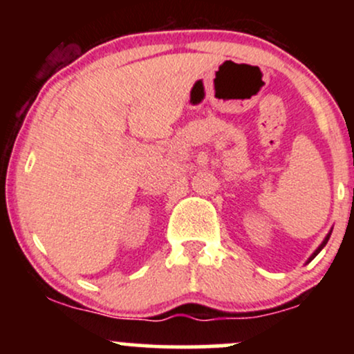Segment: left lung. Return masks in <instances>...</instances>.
Masks as SVG:
<instances>
[{
    "mask_svg": "<svg viewBox=\"0 0 354 354\" xmlns=\"http://www.w3.org/2000/svg\"><path fill=\"white\" fill-rule=\"evenodd\" d=\"M331 231H333V230H331ZM331 231H330V233H328V234H326V236H324V239H323V243H321V245H319L318 248H316V250H315V253H313V254L310 256V258H308V263H310V261H311V259H313V258H315V256H316V254H318V253H319V251H321V250H323V248H324V246H326L328 239H330V236H331Z\"/></svg>",
    "mask_w": 354,
    "mask_h": 354,
    "instance_id": "obj_1",
    "label": "left lung"
}]
</instances>
